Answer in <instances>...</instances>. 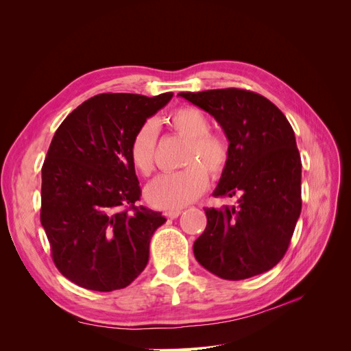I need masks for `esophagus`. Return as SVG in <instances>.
Instances as JSON below:
<instances>
[{"instance_id": "esophagus-1", "label": "esophagus", "mask_w": 351, "mask_h": 351, "mask_svg": "<svg viewBox=\"0 0 351 351\" xmlns=\"http://www.w3.org/2000/svg\"><path fill=\"white\" fill-rule=\"evenodd\" d=\"M180 214H182V209H171V210L165 212V217L169 219H176V218H178Z\"/></svg>"}]
</instances>
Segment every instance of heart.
<instances>
[{
    "instance_id": "b5f03b06",
    "label": "heart",
    "mask_w": 351,
    "mask_h": 351,
    "mask_svg": "<svg viewBox=\"0 0 351 351\" xmlns=\"http://www.w3.org/2000/svg\"><path fill=\"white\" fill-rule=\"evenodd\" d=\"M173 130L187 139L183 156L186 168L158 176L146 186L147 204L159 209H178L192 204L208 187V173L219 176L228 162L230 147L224 137L210 133L208 115L195 107H183L169 117ZM158 129L154 121H145L136 130L130 143V159L134 169L149 176L155 165Z\"/></svg>"
}]
</instances>
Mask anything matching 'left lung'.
I'll return each instance as SVG.
<instances>
[{"mask_svg": "<svg viewBox=\"0 0 351 351\" xmlns=\"http://www.w3.org/2000/svg\"><path fill=\"white\" fill-rule=\"evenodd\" d=\"M224 130L230 156L214 196L237 205L206 208L193 244L196 261L222 280L267 272L285 254L302 210V161L285 115L262 95L243 89L182 92Z\"/></svg>", "mask_w": 351, "mask_h": 351, "instance_id": "8db88e82", "label": "left lung"}]
</instances>
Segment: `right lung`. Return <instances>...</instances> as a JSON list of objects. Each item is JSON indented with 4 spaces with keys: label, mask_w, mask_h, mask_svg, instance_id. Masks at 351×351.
Instances as JSON below:
<instances>
[{
    "label": "right lung",
    "mask_w": 351,
    "mask_h": 351,
    "mask_svg": "<svg viewBox=\"0 0 351 351\" xmlns=\"http://www.w3.org/2000/svg\"><path fill=\"white\" fill-rule=\"evenodd\" d=\"M171 98L101 93L70 112L52 137L42 167L40 224L56 267L83 289H124L149 261L151 239L167 219L136 206L142 192L130 143Z\"/></svg>",
    "instance_id": "obj_1"
}]
</instances>
